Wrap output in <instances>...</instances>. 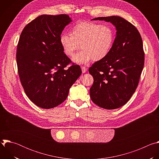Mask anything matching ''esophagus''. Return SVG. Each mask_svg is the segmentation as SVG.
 Instances as JSON below:
<instances>
[{
  "label": "esophagus",
  "instance_id": "1",
  "mask_svg": "<svg viewBox=\"0 0 159 159\" xmlns=\"http://www.w3.org/2000/svg\"><path fill=\"white\" fill-rule=\"evenodd\" d=\"M81 69H82V72L83 73H85V72L87 71V68L85 66H81Z\"/></svg>",
  "mask_w": 159,
  "mask_h": 159
}]
</instances>
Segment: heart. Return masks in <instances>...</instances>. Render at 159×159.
Listing matches in <instances>:
<instances>
[{
	"instance_id": "heart-1",
	"label": "heart",
	"mask_w": 159,
	"mask_h": 159,
	"mask_svg": "<svg viewBox=\"0 0 159 159\" xmlns=\"http://www.w3.org/2000/svg\"><path fill=\"white\" fill-rule=\"evenodd\" d=\"M70 34L62 33L59 41L64 53L71 57L80 47L82 48L74 55L73 61L85 64L93 59L99 61L109 53L115 40V33L106 25L94 22H77L71 29Z\"/></svg>"
}]
</instances>
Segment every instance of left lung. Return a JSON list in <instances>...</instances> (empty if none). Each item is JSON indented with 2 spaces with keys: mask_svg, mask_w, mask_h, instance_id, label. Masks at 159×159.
Wrapping results in <instances>:
<instances>
[{
  "mask_svg": "<svg viewBox=\"0 0 159 159\" xmlns=\"http://www.w3.org/2000/svg\"><path fill=\"white\" fill-rule=\"evenodd\" d=\"M93 20L111 22L117 31L108 55L89 68L94 78L90 97L101 107L117 109L130 99L139 85L145 61L142 39L136 27L120 16Z\"/></svg>",
  "mask_w": 159,
  "mask_h": 159,
  "instance_id": "1",
  "label": "left lung"
}]
</instances>
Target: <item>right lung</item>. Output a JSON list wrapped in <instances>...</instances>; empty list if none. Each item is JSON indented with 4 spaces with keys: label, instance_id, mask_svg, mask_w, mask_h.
I'll return each instance as SVG.
<instances>
[{
    "label": "right lung",
    "instance_id": "right-lung-1",
    "mask_svg": "<svg viewBox=\"0 0 159 159\" xmlns=\"http://www.w3.org/2000/svg\"><path fill=\"white\" fill-rule=\"evenodd\" d=\"M71 20L67 14L41 15L20 35L16 53L19 79L26 96L39 107L61 104L82 74L80 66L64 53L59 41Z\"/></svg>",
    "mask_w": 159,
    "mask_h": 159
}]
</instances>
